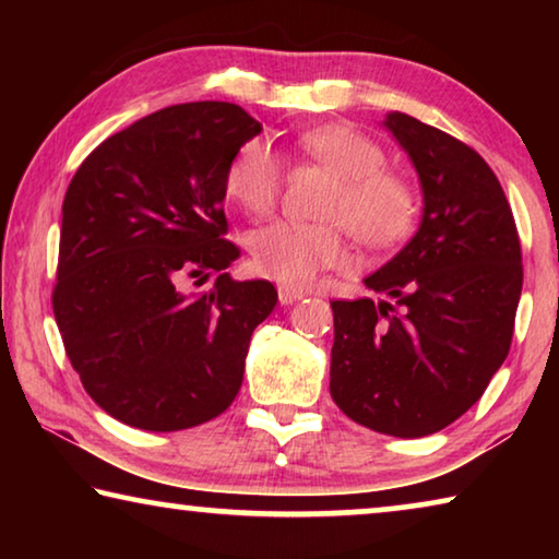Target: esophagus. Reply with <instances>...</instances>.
I'll return each instance as SVG.
<instances>
[{
	"label": "esophagus",
	"instance_id": "esophagus-1",
	"mask_svg": "<svg viewBox=\"0 0 559 559\" xmlns=\"http://www.w3.org/2000/svg\"><path fill=\"white\" fill-rule=\"evenodd\" d=\"M302 296H306V290L298 286H288V283H281L278 286V300L283 302V306H290V302L300 300Z\"/></svg>",
	"mask_w": 559,
	"mask_h": 559
}]
</instances>
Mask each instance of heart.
I'll return each instance as SVG.
<instances>
[{"label":"heart","instance_id":"1","mask_svg":"<svg viewBox=\"0 0 559 559\" xmlns=\"http://www.w3.org/2000/svg\"><path fill=\"white\" fill-rule=\"evenodd\" d=\"M298 157L333 175L320 216L328 222H271L251 236L259 273L283 283H306L345 261L343 226L365 249H390L409 236L419 197L404 177L384 169L382 145L349 126H320L296 140ZM224 189L251 214H269L283 189V167L269 143L253 138L231 157Z\"/></svg>","mask_w":559,"mask_h":559}]
</instances>
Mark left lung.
<instances>
[{
  "label": "left lung",
  "mask_w": 559,
  "mask_h": 559,
  "mask_svg": "<svg viewBox=\"0 0 559 559\" xmlns=\"http://www.w3.org/2000/svg\"><path fill=\"white\" fill-rule=\"evenodd\" d=\"M384 128L419 175L412 241L365 278L382 300H333L330 394L400 439L441 431L486 392L513 340L523 253L503 187L476 150L406 112Z\"/></svg>",
  "instance_id": "1"
}]
</instances>
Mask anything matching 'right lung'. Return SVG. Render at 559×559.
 I'll return each instance as SVG.
<instances>
[{
	"mask_svg": "<svg viewBox=\"0 0 559 559\" xmlns=\"http://www.w3.org/2000/svg\"><path fill=\"white\" fill-rule=\"evenodd\" d=\"M259 132L234 103L169 106L103 140L66 189L56 325L83 390L128 427H200L239 394L278 300L226 273L241 251L222 239L226 167Z\"/></svg>",
	"mask_w": 559,
	"mask_h": 559,
	"instance_id": "add662e5",
	"label": "right lung"
}]
</instances>
